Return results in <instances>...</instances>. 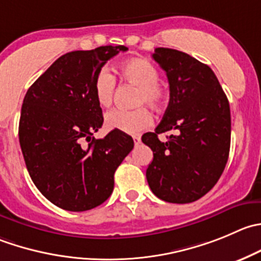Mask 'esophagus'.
Listing matches in <instances>:
<instances>
[{
    "label": "esophagus",
    "mask_w": 261,
    "mask_h": 261,
    "mask_svg": "<svg viewBox=\"0 0 261 261\" xmlns=\"http://www.w3.org/2000/svg\"><path fill=\"white\" fill-rule=\"evenodd\" d=\"M133 139H134V143H135V145H139V144H140V141H141L140 136H139V135H134Z\"/></svg>",
    "instance_id": "obj_1"
}]
</instances>
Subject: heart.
Listing matches in <instances>:
<instances>
[{
	"mask_svg": "<svg viewBox=\"0 0 261 261\" xmlns=\"http://www.w3.org/2000/svg\"><path fill=\"white\" fill-rule=\"evenodd\" d=\"M118 74L127 84L138 88L135 106L146 105L151 110H161L167 102L166 87L159 83V71L144 57H131L120 63ZM116 80L107 67H102L93 80V94L100 107H110L113 100ZM106 127L126 134L140 133L151 125V115L145 107L133 111L113 110L106 115Z\"/></svg>",
	"mask_w": 261,
	"mask_h": 261,
	"instance_id": "heart-1",
	"label": "heart"
}]
</instances>
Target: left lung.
Returning <instances> with one entry per match:
<instances>
[{
    "label": "left lung",
    "instance_id": "left-lung-1",
    "mask_svg": "<svg viewBox=\"0 0 261 261\" xmlns=\"http://www.w3.org/2000/svg\"><path fill=\"white\" fill-rule=\"evenodd\" d=\"M166 71L169 103L154 133L141 140L153 150L146 179L167 203L196 201L218 182L231 145L229 103L213 70L187 53L155 48L153 56ZM175 134L163 143L158 135Z\"/></svg>",
    "mask_w": 261,
    "mask_h": 261
}]
</instances>
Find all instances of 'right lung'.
Returning a JSON list of instances; mask_svg holds the SVG:
<instances>
[{
    "instance_id": "obj_1",
    "label": "right lung",
    "mask_w": 261,
    "mask_h": 261,
    "mask_svg": "<svg viewBox=\"0 0 261 261\" xmlns=\"http://www.w3.org/2000/svg\"><path fill=\"white\" fill-rule=\"evenodd\" d=\"M125 45H103L61 56L28 89L19 140L37 189L56 206L85 212L105 203L115 172L133 150L127 134L112 130L94 139L103 125L93 94L95 74Z\"/></svg>"
}]
</instances>
